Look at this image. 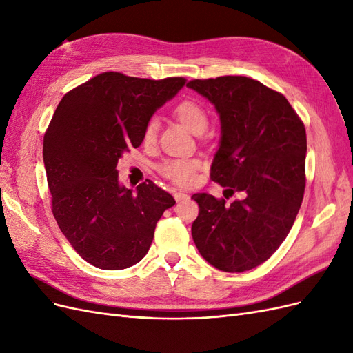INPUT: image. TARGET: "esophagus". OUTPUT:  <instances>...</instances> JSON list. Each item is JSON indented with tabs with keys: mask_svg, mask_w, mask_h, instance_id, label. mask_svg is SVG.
<instances>
[{
	"mask_svg": "<svg viewBox=\"0 0 353 353\" xmlns=\"http://www.w3.org/2000/svg\"><path fill=\"white\" fill-rule=\"evenodd\" d=\"M174 197H175L176 201H183V200H187V199H188V194L183 193V191H175Z\"/></svg>",
	"mask_w": 353,
	"mask_h": 353,
	"instance_id": "obj_1",
	"label": "esophagus"
}]
</instances>
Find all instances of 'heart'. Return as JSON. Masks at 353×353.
I'll list each match as a JSON object with an SVG mask.
<instances>
[{
	"label": "heart",
	"instance_id": "1",
	"mask_svg": "<svg viewBox=\"0 0 353 353\" xmlns=\"http://www.w3.org/2000/svg\"><path fill=\"white\" fill-rule=\"evenodd\" d=\"M174 116L183 123L187 130L194 134L205 131L208 125V112L200 101L194 99L181 100L172 110ZM157 134V121L150 119L147 122L143 132V143L150 145L156 141ZM201 162L196 157H179V159H166L157 166L159 174L163 178L172 181L176 185H188L196 179L197 170L200 169Z\"/></svg>",
	"mask_w": 353,
	"mask_h": 353
}]
</instances>
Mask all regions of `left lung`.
Returning <instances> with one entry per match:
<instances>
[{"label": "left lung", "instance_id": "obj_1", "mask_svg": "<svg viewBox=\"0 0 353 353\" xmlns=\"http://www.w3.org/2000/svg\"><path fill=\"white\" fill-rule=\"evenodd\" d=\"M221 117L210 178L231 196L197 193L191 236L215 268L244 272L270 259L290 232L305 193L306 131L283 94L248 77L193 79Z\"/></svg>", "mask_w": 353, "mask_h": 353}]
</instances>
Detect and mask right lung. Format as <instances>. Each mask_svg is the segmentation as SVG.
<instances>
[{
  "label": "right lung",
  "instance_id": "right-lung-1",
  "mask_svg": "<svg viewBox=\"0 0 353 353\" xmlns=\"http://www.w3.org/2000/svg\"><path fill=\"white\" fill-rule=\"evenodd\" d=\"M184 83L104 72L69 91L52 114L42 147L51 210L72 248L95 268L140 262L157 221L175 205L148 179L137 191L125 188L116 166L141 145L147 122Z\"/></svg>",
  "mask_w": 353,
  "mask_h": 353
}]
</instances>
